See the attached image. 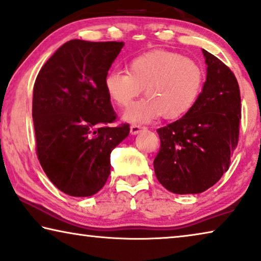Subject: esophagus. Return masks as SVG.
<instances>
[{
    "label": "esophagus",
    "mask_w": 261,
    "mask_h": 261,
    "mask_svg": "<svg viewBox=\"0 0 261 261\" xmlns=\"http://www.w3.org/2000/svg\"><path fill=\"white\" fill-rule=\"evenodd\" d=\"M146 127L141 125V124H132L131 127H130V131L132 135H137L138 132H141L142 130H145Z\"/></svg>",
    "instance_id": "esophagus-1"
}]
</instances>
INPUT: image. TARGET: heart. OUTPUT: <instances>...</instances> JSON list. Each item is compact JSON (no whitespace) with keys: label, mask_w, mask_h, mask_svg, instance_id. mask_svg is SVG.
Wrapping results in <instances>:
<instances>
[{"label":"heart","mask_w":261,"mask_h":261,"mask_svg":"<svg viewBox=\"0 0 261 261\" xmlns=\"http://www.w3.org/2000/svg\"><path fill=\"white\" fill-rule=\"evenodd\" d=\"M206 80L199 62L168 50H153L132 58L127 71L110 70L104 88L116 106L129 108L145 89L146 98L126 111L125 119L146 123L163 115L185 116L199 99Z\"/></svg>","instance_id":"b5f03b06"}]
</instances>
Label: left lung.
<instances>
[{
    "mask_svg": "<svg viewBox=\"0 0 261 261\" xmlns=\"http://www.w3.org/2000/svg\"><path fill=\"white\" fill-rule=\"evenodd\" d=\"M207 76L203 92L185 116L158 129L161 147L153 161L158 181L178 193H200L231 164L239 141L242 99L234 73L203 50Z\"/></svg>",
    "mask_w": 261,
    "mask_h": 261,
    "instance_id": "left-lung-1",
    "label": "left lung"
}]
</instances>
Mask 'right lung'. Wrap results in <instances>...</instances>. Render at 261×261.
Instances as JSON below:
<instances>
[{
    "instance_id": "add662e5",
    "label": "right lung",
    "mask_w": 261,
    "mask_h": 261,
    "mask_svg": "<svg viewBox=\"0 0 261 261\" xmlns=\"http://www.w3.org/2000/svg\"><path fill=\"white\" fill-rule=\"evenodd\" d=\"M123 42L71 40L41 68L34 84L36 154L54 185L72 197L99 191L110 174V153L127 137L117 119L104 77Z\"/></svg>"
}]
</instances>
